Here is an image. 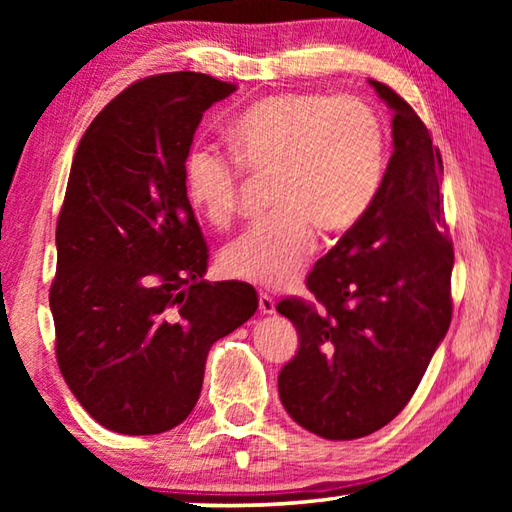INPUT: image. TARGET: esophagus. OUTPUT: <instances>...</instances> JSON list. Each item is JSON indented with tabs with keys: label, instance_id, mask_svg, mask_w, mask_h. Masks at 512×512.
<instances>
[{
	"label": "esophagus",
	"instance_id": "esophagus-1",
	"mask_svg": "<svg viewBox=\"0 0 512 512\" xmlns=\"http://www.w3.org/2000/svg\"><path fill=\"white\" fill-rule=\"evenodd\" d=\"M259 311L262 314H275V300L264 291H259Z\"/></svg>",
	"mask_w": 512,
	"mask_h": 512
}]
</instances>
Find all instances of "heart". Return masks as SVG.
Listing matches in <instances>:
<instances>
[{
	"mask_svg": "<svg viewBox=\"0 0 512 512\" xmlns=\"http://www.w3.org/2000/svg\"><path fill=\"white\" fill-rule=\"evenodd\" d=\"M230 155L194 144L185 155L189 203L212 225L235 216L244 171L271 176L275 210L221 250V271L259 287H284L307 266L318 228L357 225L379 194L386 135L377 110L352 94L282 92L230 121Z\"/></svg>",
	"mask_w": 512,
	"mask_h": 512,
	"instance_id": "heart-1",
	"label": "heart"
}]
</instances>
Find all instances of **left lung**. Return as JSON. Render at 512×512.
Here are the masks:
<instances>
[{
	"instance_id": "1",
	"label": "left lung",
	"mask_w": 512,
	"mask_h": 512,
	"mask_svg": "<svg viewBox=\"0 0 512 512\" xmlns=\"http://www.w3.org/2000/svg\"><path fill=\"white\" fill-rule=\"evenodd\" d=\"M393 110V155L366 216L307 277L323 314L282 300L300 348L280 370L284 409L327 440H354L411 400L452 323L454 248L440 210L443 158L415 110L370 81Z\"/></svg>"
}]
</instances>
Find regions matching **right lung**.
Masks as SVG:
<instances>
[{
  "label": "right lung",
  "instance_id": "right-lung-1",
  "mask_svg": "<svg viewBox=\"0 0 512 512\" xmlns=\"http://www.w3.org/2000/svg\"><path fill=\"white\" fill-rule=\"evenodd\" d=\"M237 85L198 72L133 83L74 153L56 225V359L94 420L126 436L183 422L212 343L257 311L246 282H207L183 164L203 112Z\"/></svg>",
  "mask_w": 512,
  "mask_h": 512
}]
</instances>
